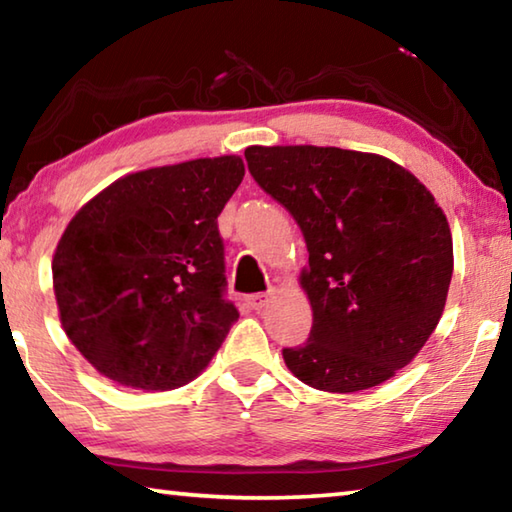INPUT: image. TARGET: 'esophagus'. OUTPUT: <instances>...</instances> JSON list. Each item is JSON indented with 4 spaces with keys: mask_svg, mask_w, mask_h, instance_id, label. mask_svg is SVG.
Listing matches in <instances>:
<instances>
[{
    "mask_svg": "<svg viewBox=\"0 0 512 512\" xmlns=\"http://www.w3.org/2000/svg\"><path fill=\"white\" fill-rule=\"evenodd\" d=\"M268 298H271V293H253V296L246 298V302L250 309H262L268 302Z\"/></svg>",
    "mask_w": 512,
    "mask_h": 512,
    "instance_id": "1",
    "label": "esophagus"
}]
</instances>
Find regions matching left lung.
I'll return each mask as SVG.
<instances>
[{
  "label": "left lung",
  "instance_id": "left-lung-1",
  "mask_svg": "<svg viewBox=\"0 0 512 512\" xmlns=\"http://www.w3.org/2000/svg\"><path fill=\"white\" fill-rule=\"evenodd\" d=\"M246 162L309 250L300 284L314 325L305 343L282 350L287 368L327 393L391 379L436 329L452 282V232L436 198L375 153L248 146Z\"/></svg>",
  "mask_w": 512,
  "mask_h": 512
}]
</instances>
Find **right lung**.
Wrapping results in <instances>:
<instances>
[{"label": "right lung", "instance_id": "add662e5", "mask_svg": "<svg viewBox=\"0 0 512 512\" xmlns=\"http://www.w3.org/2000/svg\"><path fill=\"white\" fill-rule=\"evenodd\" d=\"M237 155L131 173L85 203L58 241L54 293L74 348L142 391L192 381L237 323L219 219Z\"/></svg>", "mask_w": 512, "mask_h": 512}]
</instances>
